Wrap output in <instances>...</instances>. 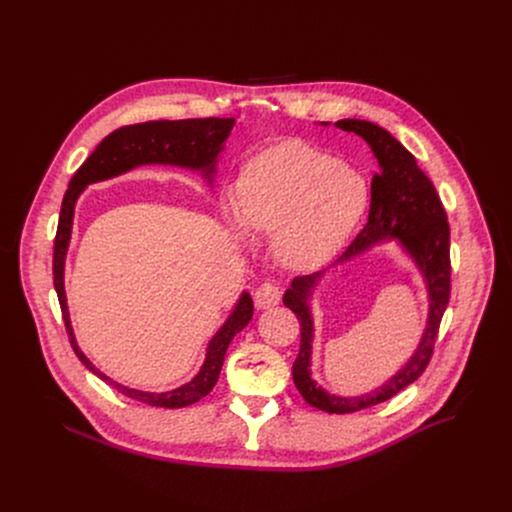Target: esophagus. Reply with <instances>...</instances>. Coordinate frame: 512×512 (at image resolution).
<instances>
[{"label": "esophagus", "mask_w": 512, "mask_h": 512, "mask_svg": "<svg viewBox=\"0 0 512 512\" xmlns=\"http://www.w3.org/2000/svg\"><path fill=\"white\" fill-rule=\"evenodd\" d=\"M253 300L257 310H267L271 306H277L281 300V287L275 281H265L255 289Z\"/></svg>", "instance_id": "34e87169"}]
</instances>
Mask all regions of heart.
I'll use <instances>...</instances> for the list:
<instances>
[{
  "label": "heart",
  "mask_w": 512,
  "mask_h": 512,
  "mask_svg": "<svg viewBox=\"0 0 512 512\" xmlns=\"http://www.w3.org/2000/svg\"><path fill=\"white\" fill-rule=\"evenodd\" d=\"M367 202L362 178L300 141H283L257 154L241 172L237 198L223 214L239 237L246 229L275 237L277 257L296 269L330 261Z\"/></svg>",
  "instance_id": "b5f03b06"
}]
</instances>
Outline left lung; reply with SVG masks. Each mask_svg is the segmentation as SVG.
Segmentation results:
<instances>
[{"label": "left lung", "instance_id": "8db88e82", "mask_svg": "<svg viewBox=\"0 0 512 512\" xmlns=\"http://www.w3.org/2000/svg\"><path fill=\"white\" fill-rule=\"evenodd\" d=\"M328 125V123H326ZM342 131L360 135L371 145L379 162V172L371 182L369 223L356 235L350 247L340 255L338 263L348 261L367 249L397 241L399 247L413 259L427 287L429 312L421 340L411 358L383 387L360 397H342L324 391L310 373L314 320L310 298L324 271L302 275L291 281L283 304L300 320V354L294 362V383L306 403L326 413H352L383 403L419 379L433 354L442 316L450 302V225L440 196L431 180L419 170L411 152L383 127L362 119H340L334 123Z\"/></svg>", "mask_w": 512, "mask_h": 512}]
</instances>
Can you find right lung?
<instances>
[{
    "instance_id": "obj_1",
    "label": "right lung",
    "mask_w": 512,
    "mask_h": 512,
    "mask_svg": "<svg viewBox=\"0 0 512 512\" xmlns=\"http://www.w3.org/2000/svg\"><path fill=\"white\" fill-rule=\"evenodd\" d=\"M235 127V117L218 119V117H206V119H180V121H145L135 125H125L109 133L95 152L87 158V162L72 176L68 190L62 198V208L58 216V229L54 239V261H52V273H54V289L60 302L62 320L70 338L72 350L77 352L79 360L85 367L101 377L105 383H109L119 393L148 403L154 407H168L178 409L192 405L206 397L212 387L218 381L223 369V360L227 354V348L235 334H239L253 318V300L243 291L239 302L235 304V310L227 318V322L218 328V332L210 338L206 348V358L198 375L172 391L166 393H150V391H137L129 389L107 375H103L95 364L85 356V352L79 348L75 332L70 326L68 306H66V291H64V259L70 243L72 233V218H75V204L81 196V192L95 182H103L109 178H115L119 174H125L137 166L145 164H168L178 166L186 170L200 172L202 178L212 184L218 156L225 150V141L231 135V129Z\"/></svg>"
}]
</instances>
